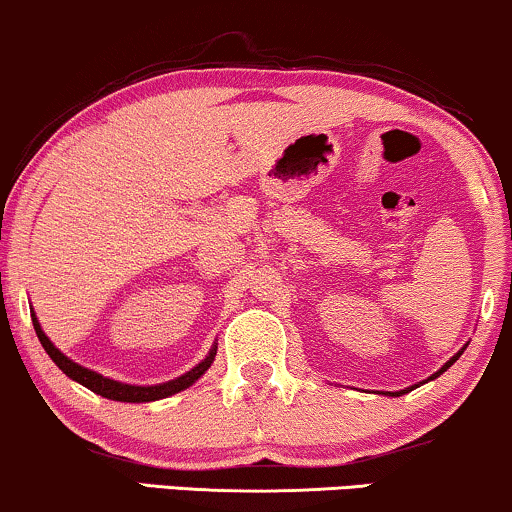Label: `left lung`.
<instances>
[{
	"instance_id": "obj_1",
	"label": "left lung",
	"mask_w": 512,
	"mask_h": 512,
	"mask_svg": "<svg viewBox=\"0 0 512 512\" xmlns=\"http://www.w3.org/2000/svg\"><path fill=\"white\" fill-rule=\"evenodd\" d=\"M461 354H463V349H461V352H458V354H454V357H451L449 361H446V364L442 366V368H439V371L435 373V375H430V378L428 380H435L437 378V375H442L444 371H446V368H449L451 364H454V361L458 359V357H461ZM413 387H418V385H413ZM413 387H406V390H401V392H392V397H401V394H406V392H411L413 390Z\"/></svg>"
}]
</instances>
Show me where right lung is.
I'll return each mask as SVG.
<instances>
[{
	"mask_svg": "<svg viewBox=\"0 0 512 512\" xmlns=\"http://www.w3.org/2000/svg\"><path fill=\"white\" fill-rule=\"evenodd\" d=\"M32 326H35V333L37 338H40L42 347L47 349V354L51 357V361L61 368L63 373L68 375L70 380H75V383H80L87 387V390H92L96 394H101V397L106 399H113V401H132V404H141V401H155V399H165V397H172V394H177L181 390H186V387H191L196 380L203 375L208 368L212 366V361H215V354H217V345L210 349V354L200 361L198 366H193L189 373L179 375V378L170 380V383H160V385H127V383H118V380H111V378H103L101 373L92 371V368H84L80 364H75L73 359H68L66 354L58 352V347H54V342H51L47 335H44L40 321H37L35 312H32Z\"/></svg>",
	"mask_w": 512,
	"mask_h": 512,
	"instance_id": "obj_1",
	"label": "right lung"
}]
</instances>
